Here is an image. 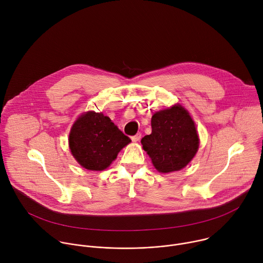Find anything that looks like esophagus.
<instances>
[{"label":"esophagus","mask_w":263,"mask_h":263,"mask_svg":"<svg viewBox=\"0 0 263 263\" xmlns=\"http://www.w3.org/2000/svg\"><path fill=\"white\" fill-rule=\"evenodd\" d=\"M141 138V134L140 133H137L136 135H134V136H132L131 137V139H132V141L133 142H136V141H139V139Z\"/></svg>","instance_id":"34e87169"}]
</instances>
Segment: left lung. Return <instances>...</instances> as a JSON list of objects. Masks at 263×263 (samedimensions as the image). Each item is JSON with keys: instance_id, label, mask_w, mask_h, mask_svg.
<instances>
[{"instance_id": "1", "label": "left lung", "mask_w": 263, "mask_h": 263, "mask_svg": "<svg viewBox=\"0 0 263 263\" xmlns=\"http://www.w3.org/2000/svg\"><path fill=\"white\" fill-rule=\"evenodd\" d=\"M151 126L152 133L140 142L154 167L168 174L189 165L200 145L198 129L189 110L177 103L156 111Z\"/></svg>"}]
</instances>
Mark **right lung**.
Here are the masks:
<instances>
[{
	"mask_svg": "<svg viewBox=\"0 0 263 263\" xmlns=\"http://www.w3.org/2000/svg\"><path fill=\"white\" fill-rule=\"evenodd\" d=\"M131 139L104 116L92 110L82 112L68 134L70 154L84 168L104 171L114 162Z\"/></svg>",
	"mask_w": 263,
	"mask_h": 263,
	"instance_id": "1",
	"label": "right lung"
}]
</instances>
